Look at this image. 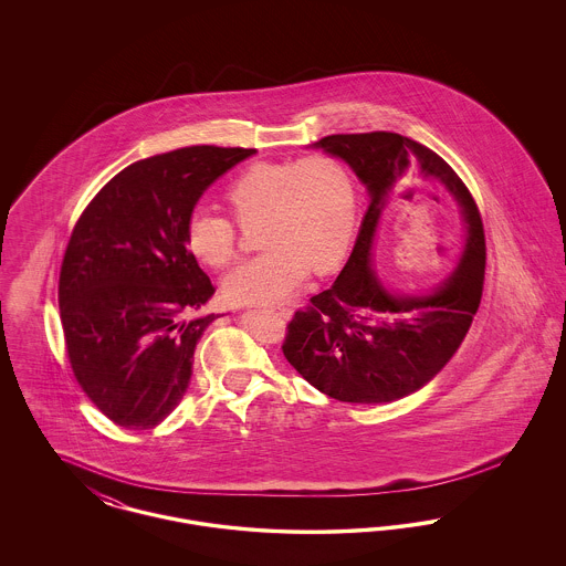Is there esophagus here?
<instances>
[{"mask_svg": "<svg viewBox=\"0 0 566 566\" xmlns=\"http://www.w3.org/2000/svg\"><path fill=\"white\" fill-rule=\"evenodd\" d=\"M282 318H291L293 316V310L291 307H273Z\"/></svg>", "mask_w": 566, "mask_h": 566, "instance_id": "1", "label": "esophagus"}]
</instances>
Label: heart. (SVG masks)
Returning <instances> with one entry per match:
<instances>
[{"label":"heart","mask_w":566,"mask_h":566,"mask_svg":"<svg viewBox=\"0 0 566 566\" xmlns=\"http://www.w3.org/2000/svg\"><path fill=\"white\" fill-rule=\"evenodd\" d=\"M227 203L242 224L256 220L265 250L227 273L222 289L235 303H280L301 289L310 268L328 271L339 263L356 222V187L344 163L331 155L298 161L254 163L227 187ZM190 254L224 268L238 245L231 218L197 206L185 224Z\"/></svg>","instance_id":"b5f03b06"}]
</instances>
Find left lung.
<instances>
[{
  "instance_id": "1",
  "label": "left lung",
  "mask_w": 566,
  "mask_h": 566,
  "mask_svg": "<svg viewBox=\"0 0 566 566\" xmlns=\"http://www.w3.org/2000/svg\"><path fill=\"white\" fill-rule=\"evenodd\" d=\"M348 163L369 192V208L346 268L286 326V360L331 399L390 403L420 390L462 344L482 301L484 224L457 171L431 148L390 132L326 135L314 144ZM420 175L453 192L465 220L454 271L429 296H392L370 265L385 203L399 181Z\"/></svg>"
}]
</instances>
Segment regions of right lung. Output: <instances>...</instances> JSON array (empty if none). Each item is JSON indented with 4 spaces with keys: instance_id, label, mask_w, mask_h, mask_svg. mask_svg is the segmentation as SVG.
Wrapping results in <instances>:
<instances>
[{
    "instance_id": "1",
    "label": "right lung",
    "mask_w": 566,
    "mask_h": 566,
    "mask_svg": "<svg viewBox=\"0 0 566 566\" xmlns=\"http://www.w3.org/2000/svg\"><path fill=\"white\" fill-rule=\"evenodd\" d=\"M254 148L189 146L132 163L82 212L59 275L67 358L109 420L148 431L182 401L214 295L185 242L199 197Z\"/></svg>"
}]
</instances>
